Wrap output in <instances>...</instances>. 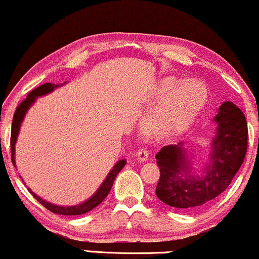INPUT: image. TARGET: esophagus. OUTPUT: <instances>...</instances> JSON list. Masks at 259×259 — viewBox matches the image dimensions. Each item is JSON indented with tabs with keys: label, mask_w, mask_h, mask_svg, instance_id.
I'll return each mask as SVG.
<instances>
[{
	"label": "esophagus",
	"mask_w": 259,
	"mask_h": 259,
	"mask_svg": "<svg viewBox=\"0 0 259 259\" xmlns=\"http://www.w3.org/2000/svg\"><path fill=\"white\" fill-rule=\"evenodd\" d=\"M148 151L147 148H140V150L136 152V158H138L139 162H145V160H147L148 158Z\"/></svg>",
	"instance_id": "1"
}]
</instances>
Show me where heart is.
<instances>
[{
	"mask_svg": "<svg viewBox=\"0 0 259 259\" xmlns=\"http://www.w3.org/2000/svg\"><path fill=\"white\" fill-rule=\"evenodd\" d=\"M178 82L179 80L175 78L163 80L162 91L170 90ZM207 101L208 88L202 80L196 78L181 80L148 114L146 125L154 134L181 132L196 119Z\"/></svg>",
	"mask_w": 259,
	"mask_h": 259,
	"instance_id": "b5f03b06",
	"label": "heart"
}]
</instances>
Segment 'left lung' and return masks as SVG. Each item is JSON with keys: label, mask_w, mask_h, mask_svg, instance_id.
Here are the masks:
<instances>
[{"label": "left lung", "mask_w": 259, "mask_h": 259, "mask_svg": "<svg viewBox=\"0 0 259 259\" xmlns=\"http://www.w3.org/2000/svg\"><path fill=\"white\" fill-rule=\"evenodd\" d=\"M215 135L209 146L208 163L195 170L184 142L168 145L156 154L160 169L156 195L170 207L190 210L208 203L230 185L247 151V121L236 105L225 101L213 118ZM200 171V174L197 171Z\"/></svg>", "instance_id": "obj_1"}]
</instances>
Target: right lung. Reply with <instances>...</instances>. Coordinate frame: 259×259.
Returning a JSON list of instances; mask_svg holds the SVG:
<instances>
[{"instance_id": "right-lung-1", "label": "right lung", "mask_w": 259, "mask_h": 259, "mask_svg": "<svg viewBox=\"0 0 259 259\" xmlns=\"http://www.w3.org/2000/svg\"><path fill=\"white\" fill-rule=\"evenodd\" d=\"M65 84V82H64ZM63 85V84H62ZM62 85H55L51 84V82H46V84L38 86V88L32 90L31 92H29V95L26 96V99L20 103L19 106L17 107L16 113L13 115V121H12V132H11V152H12V163L16 167V144H17V139L18 135H19V130L20 126H22L23 120H24V117L26 114V112L29 111V108L36 102L37 97L45 96V95H49L55 90V89L59 88ZM126 164L125 159H120L113 165V168L109 170V173L107 174V177L105 178V180L102 181L97 191L95 192L94 195L91 196L90 198L81 202V203L75 204V206H58V204H53L51 202H47L46 200H44L42 197L35 194L31 189H29V192L34 196L36 200L42 204L44 207H46L47 209L51 210V212L56 213V214H62V215H80V214H85V213L90 212V210L94 209L95 207H97L99 204L102 202L105 198L107 197V195L109 194L111 191L113 183H114L115 178L117 175L119 174V171L124 168V165ZM23 180V179H22ZM25 184V183H24Z\"/></svg>"}]
</instances>
